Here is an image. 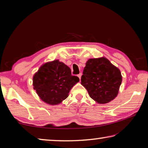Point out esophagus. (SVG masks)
Here are the masks:
<instances>
[{"mask_svg":"<svg viewBox=\"0 0 148 148\" xmlns=\"http://www.w3.org/2000/svg\"><path fill=\"white\" fill-rule=\"evenodd\" d=\"M82 73H79L78 75H77V76H78V77L79 78V79H81V77H82Z\"/></svg>","mask_w":148,"mask_h":148,"instance_id":"obj_1","label":"esophagus"}]
</instances>
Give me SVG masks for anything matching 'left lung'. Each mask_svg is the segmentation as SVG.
I'll list each match as a JSON object with an SVG mask.
<instances>
[{
    "instance_id": "8db88e82",
    "label": "left lung",
    "mask_w": 148,
    "mask_h": 148,
    "mask_svg": "<svg viewBox=\"0 0 148 148\" xmlns=\"http://www.w3.org/2000/svg\"><path fill=\"white\" fill-rule=\"evenodd\" d=\"M81 81L92 99L99 104H106L117 97L122 76L118 68L102 57L87 61Z\"/></svg>"
}]
</instances>
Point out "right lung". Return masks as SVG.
Listing matches in <instances>:
<instances>
[{"instance_id": "right-lung-1", "label": "right lung", "mask_w": 148, "mask_h": 148, "mask_svg": "<svg viewBox=\"0 0 148 148\" xmlns=\"http://www.w3.org/2000/svg\"><path fill=\"white\" fill-rule=\"evenodd\" d=\"M79 81L72 76L69 67L59 60L46 62L32 77L33 88L45 103L57 105L69 97V92Z\"/></svg>"}]
</instances>
